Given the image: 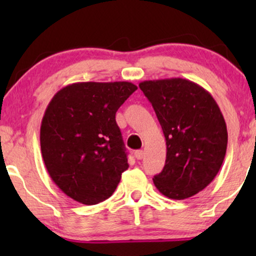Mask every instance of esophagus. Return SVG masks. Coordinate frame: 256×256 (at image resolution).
<instances>
[{
  "mask_svg": "<svg viewBox=\"0 0 256 256\" xmlns=\"http://www.w3.org/2000/svg\"><path fill=\"white\" fill-rule=\"evenodd\" d=\"M135 157L136 160H142L143 157H144V152H143V150H136Z\"/></svg>",
  "mask_w": 256,
  "mask_h": 256,
  "instance_id": "1",
  "label": "esophagus"
}]
</instances>
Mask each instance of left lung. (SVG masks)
I'll use <instances>...</instances> for the list:
<instances>
[{
    "instance_id": "1",
    "label": "left lung",
    "mask_w": 256,
    "mask_h": 256,
    "mask_svg": "<svg viewBox=\"0 0 256 256\" xmlns=\"http://www.w3.org/2000/svg\"><path fill=\"white\" fill-rule=\"evenodd\" d=\"M138 86L166 142V164L154 184L170 199L190 198L214 180L225 158L228 135L218 104L188 79L146 80Z\"/></svg>"
}]
</instances>
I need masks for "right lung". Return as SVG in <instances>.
I'll return each mask as SVG.
<instances>
[{
	"instance_id": "right-lung-1",
	"label": "right lung",
	"mask_w": 256,
	"mask_h": 256,
	"mask_svg": "<svg viewBox=\"0 0 256 256\" xmlns=\"http://www.w3.org/2000/svg\"><path fill=\"white\" fill-rule=\"evenodd\" d=\"M138 86L76 82L52 98L40 124V150L54 184L70 198L96 205L114 194L129 164L115 114Z\"/></svg>"
}]
</instances>
